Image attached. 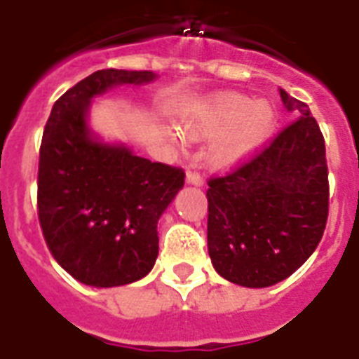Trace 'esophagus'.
I'll return each instance as SVG.
<instances>
[{
    "instance_id": "obj_1",
    "label": "esophagus",
    "mask_w": 359,
    "mask_h": 359,
    "mask_svg": "<svg viewBox=\"0 0 359 359\" xmlns=\"http://www.w3.org/2000/svg\"><path fill=\"white\" fill-rule=\"evenodd\" d=\"M185 182H187L189 185H196V187H202V185H203L202 176H200L198 172H187V176H185Z\"/></svg>"
}]
</instances>
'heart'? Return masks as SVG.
Here are the masks:
<instances>
[{
    "label": "heart",
    "mask_w": 359,
    "mask_h": 359,
    "mask_svg": "<svg viewBox=\"0 0 359 359\" xmlns=\"http://www.w3.org/2000/svg\"><path fill=\"white\" fill-rule=\"evenodd\" d=\"M278 124V111L271 102H256L239 93H219L202 102L182 122L189 140L215 139L208 163L215 170H233L248 161ZM177 139V133H170Z\"/></svg>",
    "instance_id": "obj_1"
}]
</instances>
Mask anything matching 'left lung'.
Masks as SVG:
<instances>
[{
	"mask_svg": "<svg viewBox=\"0 0 359 359\" xmlns=\"http://www.w3.org/2000/svg\"><path fill=\"white\" fill-rule=\"evenodd\" d=\"M280 96L297 118L265 150L208 189V250L215 271L243 287H271L304 265L325 233V137L304 102Z\"/></svg>",
	"mask_w": 359,
	"mask_h": 359,
	"instance_id": "obj_1",
	"label": "left lung"
}]
</instances>
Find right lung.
Instances as JSON below:
<instances>
[{"instance_id": "right-lung-1", "label": "right lung", "mask_w": 359, "mask_h": 359, "mask_svg": "<svg viewBox=\"0 0 359 359\" xmlns=\"http://www.w3.org/2000/svg\"><path fill=\"white\" fill-rule=\"evenodd\" d=\"M154 72L98 70L66 90L46 122L39 163V220L48 248L77 282L118 287L144 278L159 254L157 222L182 191V168L105 142L88 124L93 100Z\"/></svg>"}]
</instances>
